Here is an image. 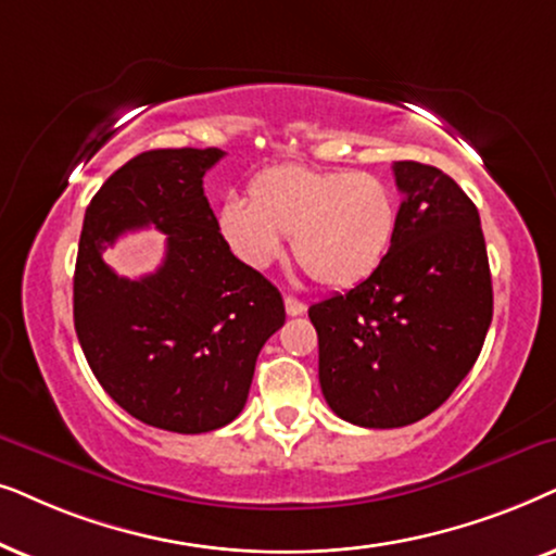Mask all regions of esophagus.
Listing matches in <instances>:
<instances>
[{
    "label": "esophagus",
    "mask_w": 556,
    "mask_h": 556,
    "mask_svg": "<svg viewBox=\"0 0 556 556\" xmlns=\"http://www.w3.org/2000/svg\"><path fill=\"white\" fill-rule=\"evenodd\" d=\"M285 309H287V315L298 317V315L305 313L307 305H305V302H300L298 298H290V294H287V298H285Z\"/></svg>",
    "instance_id": "34e87169"
}]
</instances>
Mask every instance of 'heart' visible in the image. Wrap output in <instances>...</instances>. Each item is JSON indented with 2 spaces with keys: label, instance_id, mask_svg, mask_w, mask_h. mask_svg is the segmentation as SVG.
<instances>
[{
  "label": "heart",
  "instance_id": "b5f03b06",
  "mask_svg": "<svg viewBox=\"0 0 556 556\" xmlns=\"http://www.w3.org/2000/svg\"><path fill=\"white\" fill-rule=\"evenodd\" d=\"M218 228L247 266L264 269L292 236V251L323 287H353L379 269L394 243L399 203L381 177L279 165L249 185V203L226 198Z\"/></svg>",
  "mask_w": 556,
  "mask_h": 556
}]
</instances>
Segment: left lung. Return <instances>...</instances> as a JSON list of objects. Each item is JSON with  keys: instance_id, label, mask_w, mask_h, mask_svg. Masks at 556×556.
I'll return each mask as SVG.
<instances>
[{"instance_id": "8db88e82", "label": "left lung", "mask_w": 556, "mask_h": 556, "mask_svg": "<svg viewBox=\"0 0 556 556\" xmlns=\"http://www.w3.org/2000/svg\"><path fill=\"white\" fill-rule=\"evenodd\" d=\"M399 228L371 277L315 302L320 387L340 419L406 427L447 402L483 348L493 287L480 216L453 177L394 162Z\"/></svg>"}]
</instances>
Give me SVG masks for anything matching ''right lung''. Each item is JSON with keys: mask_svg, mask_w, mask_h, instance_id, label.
Masks as SVG:
<instances>
[{"mask_svg": "<svg viewBox=\"0 0 556 556\" xmlns=\"http://www.w3.org/2000/svg\"><path fill=\"white\" fill-rule=\"evenodd\" d=\"M224 150H150L118 167L88 203L73 320L103 391L144 425L201 434L247 404L258 351L285 325L277 287L220 236L203 177ZM168 233L157 273L118 278L100 254L118 235Z\"/></svg>", "mask_w": 556, "mask_h": 556, "instance_id": "add662e5", "label": "right lung"}]
</instances>
